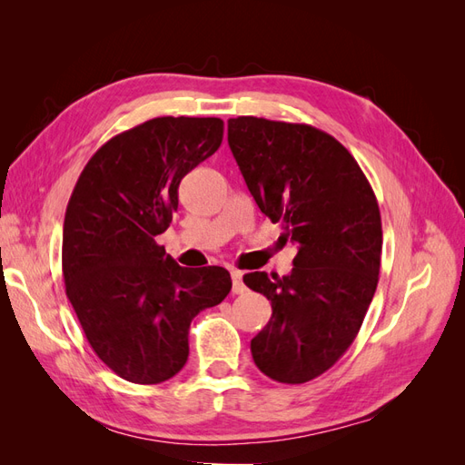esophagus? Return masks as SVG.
I'll list each match as a JSON object with an SVG mask.
<instances>
[{
  "mask_svg": "<svg viewBox=\"0 0 465 465\" xmlns=\"http://www.w3.org/2000/svg\"><path fill=\"white\" fill-rule=\"evenodd\" d=\"M231 277H232V292H234V294L246 292V285H244V281H242V272L232 270V272H231Z\"/></svg>",
  "mask_w": 465,
  "mask_h": 465,
  "instance_id": "34e87169",
  "label": "esophagus"
}]
</instances>
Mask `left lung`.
Here are the masks:
<instances>
[{"instance_id": "left-lung-1", "label": "left lung", "mask_w": 465, "mask_h": 465, "mask_svg": "<svg viewBox=\"0 0 465 465\" xmlns=\"http://www.w3.org/2000/svg\"><path fill=\"white\" fill-rule=\"evenodd\" d=\"M229 147L262 213L299 244L289 275H244L272 301L252 357L272 380L304 384L343 357L374 297L382 256L376 195L353 154L314 125L231 118Z\"/></svg>"}]
</instances>
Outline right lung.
<instances>
[{
  "instance_id": "obj_1",
  "label": "right lung",
  "mask_w": 465,
  "mask_h": 465,
  "mask_svg": "<svg viewBox=\"0 0 465 465\" xmlns=\"http://www.w3.org/2000/svg\"><path fill=\"white\" fill-rule=\"evenodd\" d=\"M221 118H153L98 149L64 221L65 294L96 357L134 384H161L188 361L190 323L232 283L224 267H182L159 246L178 186L223 142Z\"/></svg>"
}]
</instances>
